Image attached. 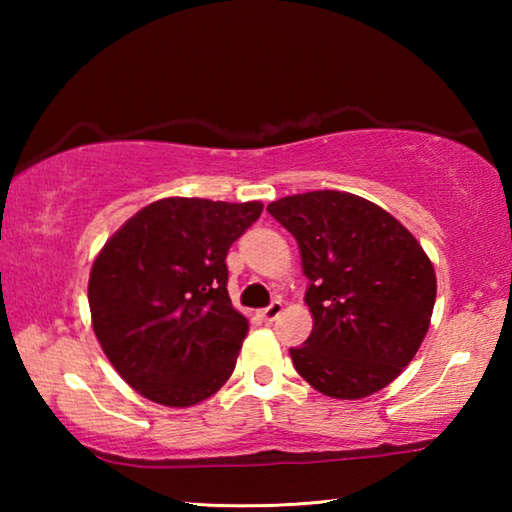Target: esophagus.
I'll return each instance as SVG.
<instances>
[{
    "label": "esophagus",
    "mask_w": 512,
    "mask_h": 512,
    "mask_svg": "<svg viewBox=\"0 0 512 512\" xmlns=\"http://www.w3.org/2000/svg\"><path fill=\"white\" fill-rule=\"evenodd\" d=\"M282 314V302L280 300H273L271 305H268L266 309L259 311V316H262L266 323H273V320Z\"/></svg>",
    "instance_id": "obj_1"
}]
</instances>
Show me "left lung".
Instances as JSON below:
<instances>
[{
	"label": "left lung",
	"instance_id": "1",
	"mask_svg": "<svg viewBox=\"0 0 512 512\" xmlns=\"http://www.w3.org/2000/svg\"><path fill=\"white\" fill-rule=\"evenodd\" d=\"M296 237L314 316L293 366L327 397L359 400L409 366L429 329L436 273L386 210L354 194L307 192L266 207Z\"/></svg>",
	"mask_w": 512,
	"mask_h": 512
}]
</instances>
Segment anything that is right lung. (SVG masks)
<instances>
[{"label":"right lung","instance_id":"1","mask_svg":"<svg viewBox=\"0 0 512 512\" xmlns=\"http://www.w3.org/2000/svg\"><path fill=\"white\" fill-rule=\"evenodd\" d=\"M262 203L162 198L112 235L92 266V327L112 366L146 400L192 406L237 366L248 320L228 296L230 246Z\"/></svg>","mask_w":512,"mask_h":512}]
</instances>
